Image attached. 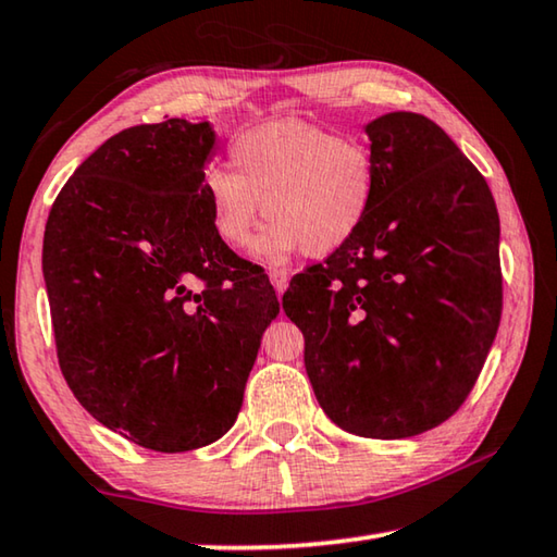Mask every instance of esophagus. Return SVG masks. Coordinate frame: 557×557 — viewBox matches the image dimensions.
<instances>
[{
	"instance_id": "esophagus-1",
	"label": "esophagus",
	"mask_w": 557,
	"mask_h": 557,
	"mask_svg": "<svg viewBox=\"0 0 557 557\" xmlns=\"http://www.w3.org/2000/svg\"><path fill=\"white\" fill-rule=\"evenodd\" d=\"M268 275H270V282H272V287H275L277 295H282V292L287 289V280H289L287 270H282V268H270Z\"/></svg>"
}]
</instances>
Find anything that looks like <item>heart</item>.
Returning <instances> with one entry per match:
<instances>
[{
    "label": "heart",
    "mask_w": 557,
    "mask_h": 557,
    "mask_svg": "<svg viewBox=\"0 0 557 557\" xmlns=\"http://www.w3.org/2000/svg\"><path fill=\"white\" fill-rule=\"evenodd\" d=\"M231 172L209 166L201 196L215 238L245 248L265 209L272 219L256 256L280 262L305 248L324 258L361 231L375 199V159L358 139H344L305 120H272L231 145Z\"/></svg>",
    "instance_id": "b5f03b06"
}]
</instances>
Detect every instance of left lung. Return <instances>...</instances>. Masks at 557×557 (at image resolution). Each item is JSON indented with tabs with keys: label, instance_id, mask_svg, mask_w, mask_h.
<instances>
[{
	"label": "left lung",
	"instance_id": "8db88e82",
	"mask_svg": "<svg viewBox=\"0 0 557 557\" xmlns=\"http://www.w3.org/2000/svg\"><path fill=\"white\" fill-rule=\"evenodd\" d=\"M371 213L344 248L292 277L285 314L329 420L405 440L459 410L502 319L498 213L484 176L418 112L363 125Z\"/></svg>",
	"mask_w": 557,
	"mask_h": 557
}]
</instances>
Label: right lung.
Masks as SVG:
<instances>
[{
    "label": "right lung",
    "mask_w": 557,
    "mask_h": 557,
    "mask_svg": "<svg viewBox=\"0 0 557 557\" xmlns=\"http://www.w3.org/2000/svg\"><path fill=\"white\" fill-rule=\"evenodd\" d=\"M215 145L209 120L122 129L46 221L63 379L100 425L154 451L199 449L233 428L280 314L268 275L211 228L201 176Z\"/></svg>",
    "instance_id": "1"
}]
</instances>
